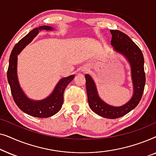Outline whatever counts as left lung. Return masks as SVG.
<instances>
[{
    "label": "left lung",
    "instance_id": "obj_1",
    "mask_svg": "<svg viewBox=\"0 0 156 156\" xmlns=\"http://www.w3.org/2000/svg\"><path fill=\"white\" fill-rule=\"evenodd\" d=\"M111 43L117 52L124 56L131 68L133 85V97L124 105L113 106L102 101L98 94L95 83L90 75L86 74V89L89 107L96 114L106 119H117L133 110L141 99L146 84L144 72V57L140 48L127 35L120 30H111Z\"/></svg>",
    "mask_w": 156,
    "mask_h": 156
}]
</instances>
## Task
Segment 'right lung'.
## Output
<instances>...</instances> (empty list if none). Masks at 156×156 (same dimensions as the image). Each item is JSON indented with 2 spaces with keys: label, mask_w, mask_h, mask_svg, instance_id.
Listing matches in <instances>:
<instances>
[{
  "label": "right lung",
  "mask_w": 156,
  "mask_h": 156,
  "mask_svg": "<svg viewBox=\"0 0 156 156\" xmlns=\"http://www.w3.org/2000/svg\"><path fill=\"white\" fill-rule=\"evenodd\" d=\"M53 30L52 27L43 25L33 29L26 36L22 38L12 49L9 59V66L7 72V77L10 84V91L15 103L21 111L27 114L37 118H48L57 114L61 109L63 104L65 89L71 82L74 75H70L59 80L52 93L45 99L40 101L30 99L20 88L17 75V62L18 55L23 49L39 33V31Z\"/></svg>",
  "instance_id": "obj_1"
}]
</instances>
